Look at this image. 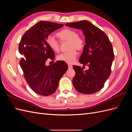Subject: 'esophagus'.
Listing matches in <instances>:
<instances>
[{"instance_id": "esophagus-1", "label": "esophagus", "mask_w": 132, "mask_h": 132, "mask_svg": "<svg viewBox=\"0 0 132 132\" xmlns=\"http://www.w3.org/2000/svg\"><path fill=\"white\" fill-rule=\"evenodd\" d=\"M73 68V66H72V65H71V64H68V68L69 69H71Z\"/></svg>"}]
</instances>
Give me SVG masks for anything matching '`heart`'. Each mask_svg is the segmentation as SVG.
Masks as SVG:
<instances>
[{"label":"heart","mask_w":132,"mask_h":132,"mask_svg":"<svg viewBox=\"0 0 132 132\" xmlns=\"http://www.w3.org/2000/svg\"><path fill=\"white\" fill-rule=\"evenodd\" d=\"M57 36L62 42L68 41L69 51L65 53H62L57 56V59L60 61L67 63H73L77 58L78 51L82 50L85 46L84 39L79 36L76 31L70 29H65L60 31L56 34ZM47 45L54 52L59 51L60 46L59 42L52 35H48L46 38Z\"/></svg>","instance_id":"heart-1"}]
</instances>
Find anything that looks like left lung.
<instances>
[{
	"label": "left lung",
	"instance_id": "left-lung-1",
	"mask_svg": "<svg viewBox=\"0 0 132 132\" xmlns=\"http://www.w3.org/2000/svg\"><path fill=\"white\" fill-rule=\"evenodd\" d=\"M65 25L80 29L85 37V45L79 62L84 66H88L89 69L84 71L81 67L73 66L75 71L73 79L74 87L84 94L97 93L103 88L111 74L114 58L112 45L104 32L88 21L66 23Z\"/></svg>",
	"mask_w": 132,
	"mask_h": 132
}]
</instances>
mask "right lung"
Segmentation results:
<instances>
[{
    "label": "right lung",
    "mask_w": 132,
    "mask_h": 132,
    "mask_svg": "<svg viewBox=\"0 0 132 132\" xmlns=\"http://www.w3.org/2000/svg\"><path fill=\"white\" fill-rule=\"evenodd\" d=\"M63 24L41 21L30 27L22 36L19 51L23 57L20 61L28 85L35 93L42 96L53 94L58 88L59 80L68 69L65 62L58 61L46 65L47 59L54 60L55 54L47 45L46 38Z\"/></svg>",
    "instance_id": "obj_1"
}]
</instances>
